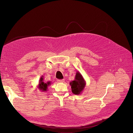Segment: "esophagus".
<instances>
[{"instance_id":"obj_1","label":"esophagus","mask_w":133,"mask_h":133,"mask_svg":"<svg viewBox=\"0 0 133 133\" xmlns=\"http://www.w3.org/2000/svg\"><path fill=\"white\" fill-rule=\"evenodd\" d=\"M64 82V79H58V82H59V83H63Z\"/></svg>"}]
</instances>
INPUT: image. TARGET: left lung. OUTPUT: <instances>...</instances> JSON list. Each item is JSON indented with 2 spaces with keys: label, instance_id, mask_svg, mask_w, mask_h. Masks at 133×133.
<instances>
[{
  "label": "left lung",
  "instance_id": "left-lung-1",
  "mask_svg": "<svg viewBox=\"0 0 133 133\" xmlns=\"http://www.w3.org/2000/svg\"><path fill=\"white\" fill-rule=\"evenodd\" d=\"M70 85L71 87L72 92L74 94L79 95L81 94L84 90L86 85V81L80 72L77 71L75 74L74 80L70 82Z\"/></svg>",
  "mask_w": 133,
  "mask_h": 133
}]
</instances>
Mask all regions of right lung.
Wrapping results in <instances>:
<instances>
[{"label":"right lung","mask_w":133,"mask_h":133,"mask_svg":"<svg viewBox=\"0 0 133 133\" xmlns=\"http://www.w3.org/2000/svg\"><path fill=\"white\" fill-rule=\"evenodd\" d=\"M43 77V75H42L41 76L37 88L40 90V91H41L42 92H45L48 91V88L49 86H50L51 85V82L48 81L47 82H44Z\"/></svg>","instance_id":"obj_1"}]
</instances>
